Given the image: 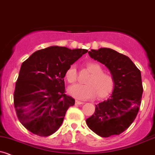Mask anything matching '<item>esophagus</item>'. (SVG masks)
I'll list each match as a JSON object with an SVG mask.
<instances>
[{
    "mask_svg": "<svg viewBox=\"0 0 155 155\" xmlns=\"http://www.w3.org/2000/svg\"><path fill=\"white\" fill-rule=\"evenodd\" d=\"M75 103H76V105H83V104H84V102H80V101H78V100H76Z\"/></svg>",
    "mask_w": 155,
    "mask_h": 155,
    "instance_id": "1",
    "label": "esophagus"
}]
</instances>
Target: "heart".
Segmentation results:
<instances>
[{"label": "heart", "instance_id": "obj_1", "mask_svg": "<svg viewBox=\"0 0 155 155\" xmlns=\"http://www.w3.org/2000/svg\"><path fill=\"white\" fill-rule=\"evenodd\" d=\"M87 70L92 73L87 79L86 84H75L70 86L68 92L71 97L81 100L107 97L114 88V80L110 73L103 72V68L96 61H89L86 64ZM65 79L69 83L76 82L77 78L75 65H71L65 71Z\"/></svg>", "mask_w": 155, "mask_h": 155}]
</instances>
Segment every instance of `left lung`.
I'll list each match as a JSON object with an SVG mask.
<instances>
[{
  "instance_id": "8db88e82",
  "label": "left lung",
  "mask_w": 155,
  "mask_h": 155,
  "mask_svg": "<svg viewBox=\"0 0 155 155\" xmlns=\"http://www.w3.org/2000/svg\"><path fill=\"white\" fill-rule=\"evenodd\" d=\"M88 54L107 67L114 84L110 98L96 105L86 123L102 137L119 135L131 125L139 110L143 91L141 73L128 56L110 48L91 50Z\"/></svg>"
}]
</instances>
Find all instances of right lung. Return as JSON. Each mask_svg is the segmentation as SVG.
Instances as JSON below:
<instances>
[{
  "mask_svg": "<svg viewBox=\"0 0 155 155\" xmlns=\"http://www.w3.org/2000/svg\"><path fill=\"white\" fill-rule=\"evenodd\" d=\"M87 52L85 49L51 46L32 53L22 63L14 93L18 118L41 137L54 134L64 120L73 97L64 94L65 71Z\"/></svg>",
  "mask_w": 155,
  "mask_h": 155,
  "instance_id": "right-lung-1",
  "label": "right lung"
}]
</instances>
